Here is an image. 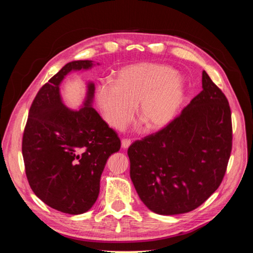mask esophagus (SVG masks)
I'll return each mask as SVG.
<instances>
[{"label":"esophagus","instance_id":"obj_1","mask_svg":"<svg viewBox=\"0 0 253 253\" xmlns=\"http://www.w3.org/2000/svg\"><path fill=\"white\" fill-rule=\"evenodd\" d=\"M131 145V139H122L121 140V147L124 149H127Z\"/></svg>","mask_w":253,"mask_h":253}]
</instances>
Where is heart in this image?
<instances>
[{
  "mask_svg": "<svg viewBox=\"0 0 253 253\" xmlns=\"http://www.w3.org/2000/svg\"><path fill=\"white\" fill-rule=\"evenodd\" d=\"M183 97V81L173 68L140 63L121 70L115 83L98 87L97 101L103 117L116 129H124L134 117L149 129L167 126L174 118Z\"/></svg>",
  "mask_w": 253,
  "mask_h": 253,
  "instance_id": "heart-1",
  "label": "heart"
}]
</instances>
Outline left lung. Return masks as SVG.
Returning a JSON list of instances; mask_svg holds the SVG:
<instances>
[{"mask_svg": "<svg viewBox=\"0 0 253 253\" xmlns=\"http://www.w3.org/2000/svg\"><path fill=\"white\" fill-rule=\"evenodd\" d=\"M203 90L158 132L127 150L129 175L142 203L162 215L196 209L223 180L232 150L231 110L203 71Z\"/></svg>", "mask_w": 253, "mask_h": 253, "instance_id": "1", "label": "left lung"}]
</instances>
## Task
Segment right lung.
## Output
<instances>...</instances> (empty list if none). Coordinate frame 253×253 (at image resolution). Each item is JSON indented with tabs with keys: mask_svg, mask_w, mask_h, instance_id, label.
Listing matches in <instances>:
<instances>
[{
	"mask_svg": "<svg viewBox=\"0 0 253 253\" xmlns=\"http://www.w3.org/2000/svg\"><path fill=\"white\" fill-rule=\"evenodd\" d=\"M93 61L67 63L38 91L23 133L22 154L34 193L50 208L76 215L96 203L106 160L120 149L117 133L91 108L95 85L87 84L84 106L67 109L60 83Z\"/></svg>",
	"mask_w": 253,
	"mask_h": 253,
	"instance_id": "add662e5",
	"label": "right lung"
}]
</instances>
